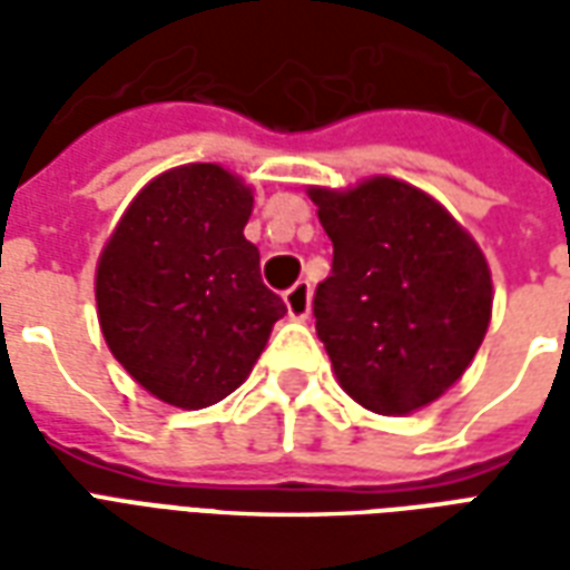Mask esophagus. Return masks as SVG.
Listing matches in <instances>:
<instances>
[{
	"instance_id": "obj_1",
	"label": "esophagus",
	"mask_w": 570,
	"mask_h": 570,
	"mask_svg": "<svg viewBox=\"0 0 570 570\" xmlns=\"http://www.w3.org/2000/svg\"><path fill=\"white\" fill-rule=\"evenodd\" d=\"M286 311H289V317L293 321H305L311 314V284L308 281H298L296 286H289L284 293Z\"/></svg>"
}]
</instances>
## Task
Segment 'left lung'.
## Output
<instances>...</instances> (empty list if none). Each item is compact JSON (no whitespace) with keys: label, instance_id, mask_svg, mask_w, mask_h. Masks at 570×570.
I'll use <instances>...</instances> for the list:
<instances>
[{"label":"left lung","instance_id":"left-lung-1","mask_svg":"<svg viewBox=\"0 0 570 570\" xmlns=\"http://www.w3.org/2000/svg\"><path fill=\"white\" fill-rule=\"evenodd\" d=\"M308 195L333 240L314 317L338 384L379 415L440 400L491 321V272L476 240L428 191L391 176Z\"/></svg>","mask_w":570,"mask_h":570}]
</instances>
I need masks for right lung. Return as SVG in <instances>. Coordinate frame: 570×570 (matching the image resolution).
Segmentation results:
<instances>
[{"label":"right lung","mask_w":570,"mask_h":570,"mask_svg":"<svg viewBox=\"0 0 570 570\" xmlns=\"http://www.w3.org/2000/svg\"><path fill=\"white\" fill-rule=\"evenodd\" d=\"M253 188L219 164H183L130 200L97 262V314L112 357L179 409L244 384L286 314L244 237Z\"/></svg>","instance_id":"right-lung-1"}]
</instances>
